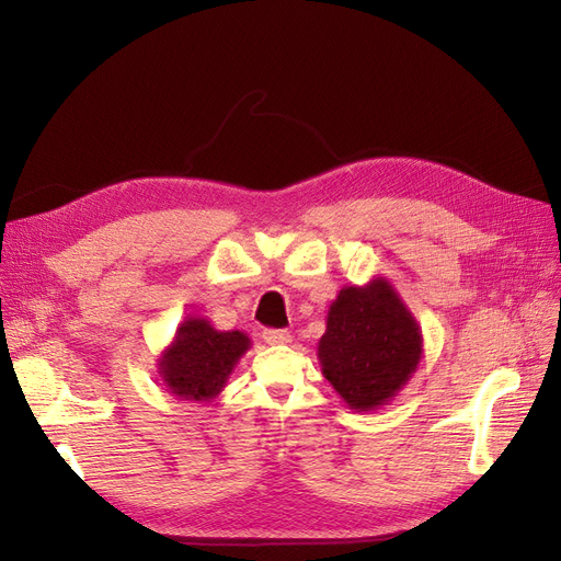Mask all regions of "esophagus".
<instances>
[{"label":"esophagus","instance_id":"obj_1","mask_svg":"<svg viewBox=\"0 0 561 561\" xmlns=\"http://www.w3.org/2000/svg\"><path fill=\"white\" fill-rule=\"evenodd\" d=\"M263 341L268 343V345H284V343H290V332L288 330L268 328V330H263Z\"/></svg>","mask_w":561,"mask_h":561}]
</instances>
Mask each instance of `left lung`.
I'll return each mask as SVG.
<instances>
[{"label": "left lung", "mask_w": 561, "mask_h": 561, "mask_svg": "<svg viewBox=\"0 0 561 561\" xmlns=\"http://www.w3.org/2000/svg\"><path fill=\"white\" fill-rule=\"evenodd\" d=\"M423 350L416 320L387 282L343 288L320 339L322 373L341 398L359 411L393 398L416 370Z\"/></svg>", "instance_id": "1"}]
</instances>
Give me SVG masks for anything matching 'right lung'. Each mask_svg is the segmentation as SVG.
<instances>
[{
  "mask_svg": "<svg viewBox=\"0 0 561 561\" xmlns=\"http://www.w3.org/2000/svg\"><path fill=\"white\" fill-rule=\"evenodd\" d=\"M250 339L241 332H218L202 318H188L161 359V375L174 396L209 400L222 387Z\"/></svg>",
  "mask_w": 561,
  "mask_h": 561,
  "instance_id": "add662e5",
  "label": "right lung"
}]
</instances>
